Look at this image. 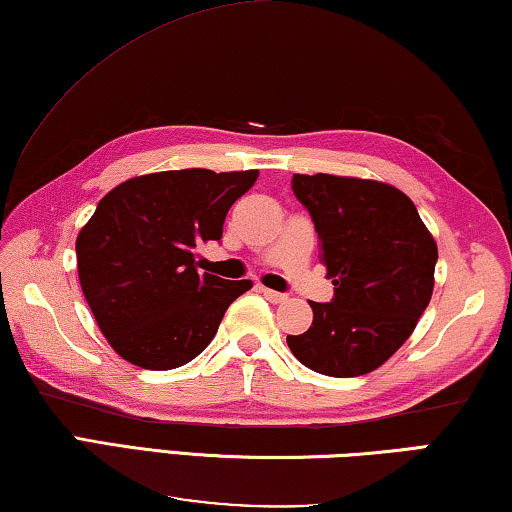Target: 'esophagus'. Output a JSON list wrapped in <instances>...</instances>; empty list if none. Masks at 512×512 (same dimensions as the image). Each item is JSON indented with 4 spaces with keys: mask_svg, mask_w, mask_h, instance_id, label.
<instances>
[{
    "mask_svg": "<svg viewBox=\"0 0 512 512\" xmlns=\"http://www.w3.org/2000/svg\"><path fill=\"white\" fill-rule=\"evenodd\" d=\"M259 291H262L266 300H271V303H285L287 296L280 294V291H273V289H266V287H259Z\"/></svg>",
    "mask_w": 512,
    "mask_h": 512,
    "instance_id": "obj_1",
    "label": "esophagus"
}]
</instances>
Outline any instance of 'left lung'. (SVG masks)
I'll list each match as a JSON object with an SVG mask.
<instances>
[{
  "label": "left lung",
  "instance_id": "8db88e82",
  "mask_svg": "<svg viewBox=\"0 0 512 512\" xmlns=\"http://www.w3.org/2000/svg\"><path fill=\"white\" fill-rule=\"evenodd\" d=\"M291 189L312 216L335 296L310 303L312 326L287 344L323 376H362L399 351L431 303L437 243L392 184L316 173L294 175Z\"/></svg>",
  "mask_w": 512,
  "mask_h": 512
}]
</instances>
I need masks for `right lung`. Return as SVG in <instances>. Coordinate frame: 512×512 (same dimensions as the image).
I'll return each mask as SVG.
<instances>
[{
	"label": "right lung",
	"mask_w": 512,
	"mask_h": 512,
	"mask_svg": "<svg viewBox=\"0 0 512 512\" xmlns=\"http://www.w3.org/2000/svg\"><path fill=\"white\" fill-rule=\"evenodd\" d=\"M259 170H164L132 177L97 202L77 237L81 291L120 358L168 371L205 351L250 280L198 273L196 248L223 237L230 207Z\"/></svg>",
	"instance_id": "add662e5"
}]
</instances>
